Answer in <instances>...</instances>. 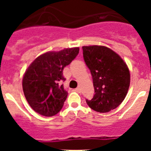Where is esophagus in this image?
<instances>
[{
  "mask_svg": "<svg viewBox=\"0 0 151 151\" xmlns=\"http://www.w3.org/2000/svg\"><path fill=\"white\" fill-rule=\"evenodd\" d=\"M76 91L77 92H80V91H81V90H80V88H79V87L76 88Z\"/></svg>",
  "mask_w": 151,
  "mask_h": 151,
  "instance_id": "34e87169",
  "label": "esophagus"
}]
</instances>
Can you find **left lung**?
I'll return each mask as SVG.
<instances>
[{
  "label": "left lung",
  "instance_id": "8db88e82",
  "mask_svg": "<svg viewBox=\"0 0 151 151\" xmlns=\"http://www.w3.org/2000/svg\"><path fill=\"white\" fill-rule=\"evenodd\" d=\"M85 62L93 78L94 95L86 100L92 110L107 113L124 101L130 85V72L121 57L110 48L100 45L83 46Z\"/></svg>",
  "mask_w": 151,
  "mask_h": 151
}]
</instances>
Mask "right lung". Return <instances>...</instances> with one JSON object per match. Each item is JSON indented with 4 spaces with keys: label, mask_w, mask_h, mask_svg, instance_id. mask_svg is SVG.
Returning <instances> with one entry per match:
<instances>
[{
    "label": "right lung",
    "mask_w": 151,
    "mask_h": 151,
    "mask_svg": "<svg viewBox=\"0 0 151 151\" xmlns=\"http://www.w3.org/2000/svg\"><path fill=\"white\" fill-rule=\"evenodd\" d=\"M78 52L79 47L46 52L29 65L22 78V90L36 113L52 116L60 111L68 95L62 84L66 80L63 71Z\"/></svg>",
    "instance_id": "obj_1"
}]
</instances>
